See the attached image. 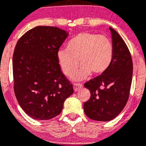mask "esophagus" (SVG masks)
Returning a JSON list of instances; mask_svg holds the SVG:
<instances>
[{
	"instance_id": "34e87169",
	"label": "esophagus",
	"mask_w": 146,
	"mask_h": 146,
	"mask_svg": "<svg viewBox=\"0 0 146 146\" xmlns=\"http://www.w3.org/2000/svg\"><path fill=\"white\" fill-rule=\"evenodd\" d=\"M82 88H83V85L82 84H78V83H74V84H73V89H74V91H78V90H80Z\"/></svg>"
}]
</instances>
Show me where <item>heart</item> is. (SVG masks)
I'll use <instances>...</instances> for the list:
<instances>
[{"mask_svg":"<svg viewBox=\"0 0 146 146\" xmlns=\"http://www.w3.org/2000/svg\"><path fill=\"white\" fill-rule=\"evenodd\" d=\"M57 58L63 72L68 77L74 74L80 62V70L73 78L82 80L91 73L100 75L108 68L113 58V46L106 36L82 32L68 43L67 48L58 50Z\"/></svg>","mask_w":146,"mask_h":146,"instance_id":"b5f03b06","label":"heart"}]
</instances>
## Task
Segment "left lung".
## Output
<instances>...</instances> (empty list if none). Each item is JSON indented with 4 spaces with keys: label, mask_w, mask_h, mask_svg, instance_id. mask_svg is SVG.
Listing matches in <instances>:
<instances>
[{
    "label": "left lung",
    "mask_w": 146,
    "mask_h": 146,
    "mask_svg": "<svg viewBox=\"0 0 146 146\" xmlns=\"http://www.w3.org/2000/svg\"><path fill=\"white\" fill-rule=\"evenodd\" d=\"M113 58L103 73L85 83L90 98L83 105L86 115L98 121L115 118L126 105L133 77V62L126 44L111 27Z\"/></svg>",
    "instance_id": "1"
}]
</instances>
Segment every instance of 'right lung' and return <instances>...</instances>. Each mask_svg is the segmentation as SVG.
Instances as JSON below:
<instances>
[{"label":"right lung","mask_w":146,"mask_h":146,"mask_svg":"<svg viewBox=\"0 0 146 146\" xmlns=\"http://www.w3.org/2000/svg\"><path fill=\"white\" fill-rule=\"evenodd\" d=\"M68 34L57 27L37 26L17 42L13 56L14 92L21 108L33 119L57 116L73 93L57 58Z\"/></svg>","instance_id":"add662e5"}]
</instances>
